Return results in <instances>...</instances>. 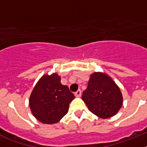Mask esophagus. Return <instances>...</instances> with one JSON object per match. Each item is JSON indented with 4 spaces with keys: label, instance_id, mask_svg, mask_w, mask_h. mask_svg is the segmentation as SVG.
I'll use <instances>...</instances> for the list:
<instances>
[{
    "label": "esophagus",
    "instance_id": "34e87169",
    "mask_svg": "<svg viewBox=\"0 0 147 147\" xmlns=\"http://www.w3.org/2000/svg\"><path fill=\"white\" fill-rule=\"evenodd\" d=\"M75 95H76L77 98H80L81 95H82V91H81L80 89L78 90V91L75 93Z\"/></svg>",
    "mask_w": 147,
    "mask_h": 147
}]
</instances>
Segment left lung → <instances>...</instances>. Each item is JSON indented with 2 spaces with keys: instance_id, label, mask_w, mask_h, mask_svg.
I'll return each instance as SVG.
<instances>
[{
  "instance_id": "8db88e82",
  "label": "left lung",
  "mask_w": 147,
  "mask_h": 147,
  "mask_svg": "<svg viewBox=\"0 0 147 147\" xmlns=\"http://www.w3.org/2000/svg\"><path fill=\"white\" fill-rule=\"evenodd\" d=\"M82 98L90 111L103 119L115 115L123 105L119 87L109 76L102 72L91 75Z\"/></svg>"
}]
</instances>
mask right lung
Instances as JSON below:
<instances>
[{"mask_svg":"<svg viewBox=\"0 0 147 147\" xmlns=\"http://www.w3.org/2000/svg\"><path fill=\"white\" fill-rule=\"evenodd\" d=\"M58 74L44 75L31 93L29 105L33 116L42 123L59 122L69 111L75 95L66 85L60 82Z\"/></svg>","mask_w":147,"mask_h":147,"instance_id":"add662e5","label":"right lung"}]
</instances>
